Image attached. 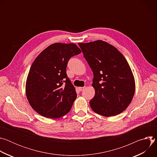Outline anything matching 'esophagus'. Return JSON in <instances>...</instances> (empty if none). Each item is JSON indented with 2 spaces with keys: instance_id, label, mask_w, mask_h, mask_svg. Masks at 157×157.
Segmentation results:
<instances>
[{
  "instance_id": "1",
  "label": "esophagus",
  "mask_w": 157,
  "mask_h": 157,
  "mask_svg": "<svg viewBox=\"0 0 157 157\" xmlns=\"http://www.w3.org/2000/svg\"><path fill=\"white\" fill-rule=\"evenodd\" d=\"M84 89H85V87H79V90L80 91H82L84 90Z\"/></svg>"
}]
</instances>
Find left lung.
I'll return each instance as SVG.
<instances>
[{
	"label": "left lung",
	"instance_id": "1",
	"mask_svg": "<svg viewBox=\"0 0 157 157\" xmlns=\"http://www.w3.org/2000/svg\"><path fill=\"white\" fill-rule=\"evenodd\" d=\"M84 57L94 74L95 96L89 104L96 113L105 117L121 114L135 93V81L123 55L109 43L97 40L79 43Z\"/></svg>",
	"mask_w": 157,
	"mask_h": 157
}]
</instances>
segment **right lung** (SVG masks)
I'll use <instances>...</instances> for the list:
<instances>
[{
	"mask_svg": "<svg viewBox=\"0 0 157 157\" xmlns=\"http://www.w3.org/2000/svg\"><path fill=\"white\" fill-rule=\"evenodd\" d=\"M81 53L75 44L55 43L44 49L30 69L26 95L32 107L47 118L61 117L71 110L77 97L66 74L70 59Z\"/></svg>",
	"mask_w": 157,
	"mask_h": 157,
	"instance_id": "1",
	"label": "right lung"
}]
</instances>
